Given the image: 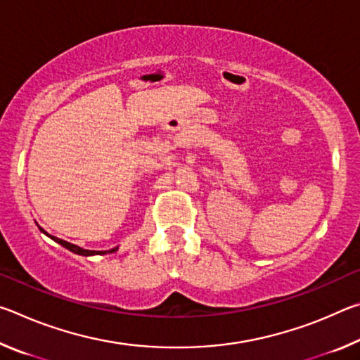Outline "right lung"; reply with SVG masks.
Wrapping results in <instances>:
<instances>
[{"instance_id":"obj_1","label":"right lung","mask_w":360,"mask_h":360,"mask_svg":"<svg viewBox=\"0 0 360 360\" xmlns=\"http://www.w3.org/2000/svg\"><path fill=\"white\" fill-rule=\"evenodd\" d=\"M38 229L42 231V233L47 235L49 238L53 240L56 243H58V245H62L63 248L68 249V251L75 252V254H77V255H84V257H90V255H105V254H111V252H115V251H117V249H119V248H112V249H109V251H90V249H84V248H81V246L72 245V243H68V241H65V240H60V238H57V236L49 235L44 229L39 227V225H38Z\"/></svg>"}]
</instances>
